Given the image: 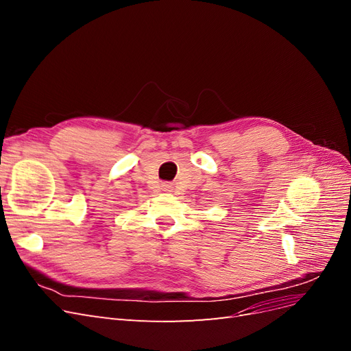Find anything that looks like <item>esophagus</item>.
<instances>
[{"label": "esophagus", "mask_w": 351, "mask_h": 351, "mask_svg": "<svg viewBox=\"0 0 351 351\" xmlns=\"http://www.w3.org/2000/svg\"><path fill=\"white\" fill-rule=\"evenodd\" d=\"M162 190H165V192H169V190H173V186L168 184V183H164L162 184Z\"/></svg>", "instance_id": "obj_1"}]
</instances>
